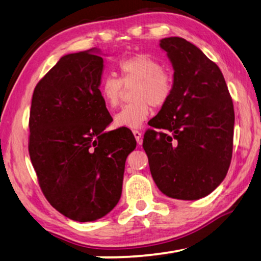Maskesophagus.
I'll return each instance as SVG.
<instances>
[{
  "label": "esophagus",
  "instance_id": "34e87169",
  "mask_svg": "<svg viewBox=\"0 0 261 261\" xmlns=\"http://www.w3.org/2000/svg\"><path fill=\"white\" fill-rule=\"evenodd\" d=\"M132 134H134L135 138L137 140V143L140 145L141 144V132L138 131V130H134V131H132Z\"/></svg>",
  "mask_w": 261,
  "mask_h": 261
}]
</instances>
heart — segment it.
<instances>
[{
	"label": "heart",
	"mask_w": 261,
	"mask_h": 261,
	"mask_svg": "<svg viewBox=\"0 0 261 261\" xmlns=\"http://www.w3.org/2000/svg\"><path fill=\"white\" fill-rule=\"evenodd\" d=\"M120 78L108 74L99 84V94L108 108L117 107L125 88H132L135 101L125 105L114 116L117 127L136 129L151 113V105L162 107L169 101L174 90L173 76L163 69V63L148 54H135L117 64Z\"/></svg>",
	"instance_id": "1"
}]
</instances>
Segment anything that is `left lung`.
Masks as SVG:
<instances>
[{
	"label": "left lung",
	"mask_w": 261,
	"mask_h": 261,
	"mask_svg": "<svg viewBox=\"0 0 261 261\" xmlns=\"http://www.w3.org/2000/svg\"><path fill=\"white\" fill-rule=\"evenodd\" d=\"M174 68V90L144 135L156 187L180 200L206 197L226 177L232 155V100L222 72L183 38L160 40Z\"/></svg>",
	"instance_id": "8db88e82"
}]
</instances>
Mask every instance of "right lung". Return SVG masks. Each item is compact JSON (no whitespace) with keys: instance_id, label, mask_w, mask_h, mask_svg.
<instances>
[{"instance_id":"1","label":"right lung","mask_w":261,"mask_h":261,"mask_svg":"<svg viewBox=\"0 0 261 261\" xmlns=\"http://www.w3.org/2000/svg\"><path fill=\"white\" fill-rule=\"evenodd\" d=\"M99 49L62 56L34 88L29 153L49 204L67 218L90 222L117 205L130 132L105 131L113 118L99 94Z\"/></svg>"}]
</instances>
